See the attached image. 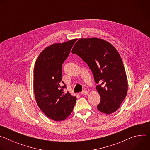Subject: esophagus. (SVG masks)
<instances>
[{
	"label": "esophagus",
	"instance_id": "obj_1",
	"mask_svg": "<svg viewBox=\"0 0 150 150\" xmlns=\"http://www.w3.org/2000/svg\"><path fill=\"white\" fill-rule=\"evenodd\" d=\"M88 91L87 90H83L82 92V94H83V95H87L88 94Z\"/></svg>",
	"mask_w": 150,
	"mask_h": 150
}]
</instances>
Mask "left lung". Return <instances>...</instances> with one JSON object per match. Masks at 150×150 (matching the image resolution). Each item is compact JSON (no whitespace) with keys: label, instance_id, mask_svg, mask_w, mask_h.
Instances as JSON below:
<instances>
[{"label":"left lung","instance_id":"1","mask_svg":"<svg viewBox=\"0 0 150 150\" xmlns=\"http://www.w3.org/2000/svg\"><path fill=\"white\" fill-rule=\"evenodd\" d=\"M72 53L80 56L91 70L101 101L97 109L110 115L115 112L127 92V79L122 58L109 42L97 38H80Z\"/></svg>","mask_w":150,"mask_h":150}]
</instances>
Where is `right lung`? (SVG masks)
I'll return each mask as SVG.
<instances>
[{"label": "right lung", "instance_id": "obj_1", "mask_svg": "<svg viewBox=\"0 0 150 150\" xmlns=\"http://www.w3.org/2000/svg\"><path fill=\"white\" fill-rule=\"evenodd\" d=\"M76 40L47 46L40 53L35 63L33 87L36 102L45 115L55 121L67 119L76 103L75 96L63 91L65 85L61 86V81L62 64Z\"/></svg>", "mask_w": 150, "mask_h": 150}]
</instances>
